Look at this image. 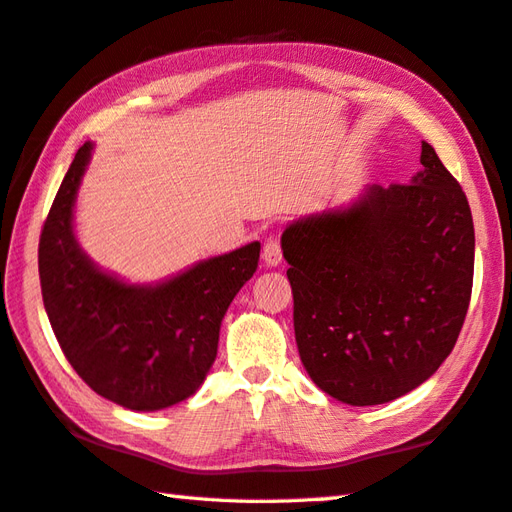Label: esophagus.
I'll use <instances>...</instances> for the list:
<instances>
[{
	"instance_id": "1",
	"label": "esophagus",
	"mask_w": 512,
	"mask_h": 512,
	"mask_svg": "<svg viewBox=\"0 0 512 512\" xmlns=\"http://www.w3.org/2000/svg\"><path fill=\"white\" fill-rule=\"evenodd\" d=\"M263 263L267 267H278L283 263V249H280V243L274 241V238H269L263 247Z\"/></svg>"
}]
</instances>
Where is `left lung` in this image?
I'll return each mask as SVG.
<instances>
[{"instance_id":"obj_1","label":"left lung","mask_w":512,"mask_h":512,"mask_svg":"<svg viewBox=\"0 0 512 512\" xmlns=\"http://www.w3.org/2000/svg\"><path fill=\"white\" fill-rule=\"evenodd\" d=\"M409 185H367L349 205L289 223L294 331L309 378L373 406L440 369L473 289L471 207L429 143Z\"/></svg>"}]
</instances>
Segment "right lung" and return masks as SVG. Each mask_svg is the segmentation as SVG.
Instances as JSON below:
<instances>
[{
  "label": "right lung",
  "instance_id": "right-lung-1",
  "mask_svg": "<svg viewBox=\"0 0 512 512\" xmlns=\"http://www.w3.org/2000/svg\"><path fill=\"white\" fill-rule=\"evenodd\" d=\"M92 148L86 141L77 150L41 229V296L61 351L92 391L123 409L161 411L203 384L225 311L258 267L260 243L154 285L108 274L83 252L72 223Z\"/></svg>",
  "mask_w": 512,
  "mask_h": 512
}]
</instances>
